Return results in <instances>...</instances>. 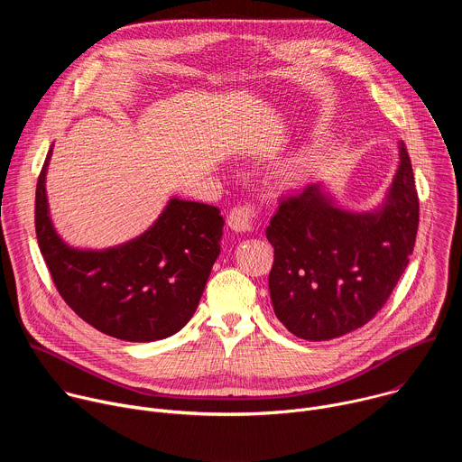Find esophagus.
I'll return each instance as SVG.
<instances>
[{
  "mask_svg": "<svg viewBox=\"0 0 462 462\" xmlns=\"http://www.w3.org/2000/svg\"><path fill=\"white\" fill-rule=\"evenodd\" d=\"M254 221H255V212L248 205L236 207L228 214V226L236 232H250L254 228Z\"/></svg>",
  "mask_w": 462,
  "mask_h": 462,
  "instance_id": "34e87169",
  "label": "esophagus"
}]
</instances>
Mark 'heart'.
<instances>
[{"instance_id": "obj_1", "label": "heart", "mask_w": 462, "mask_h": 462, "mask_svg": "<svg viewBox=\"0 0 462 462\" xmlns=\"http://www.w3.org/2000/svg\"><path fill=\"white\" fill-rule=\"evenodd\" d=\"M314 166V153L312 152H301L291 157L285 164V177L287 179H303Z\"/></svg>"}]
</instances>
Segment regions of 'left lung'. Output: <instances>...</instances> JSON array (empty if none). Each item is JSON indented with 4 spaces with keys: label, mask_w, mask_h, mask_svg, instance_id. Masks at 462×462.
Instances as JSON below:
<instances>
[{
    "label": "left lung",
    "mask_w": 462,
    "mask_h": 462,
    "mask_svg": "<svg viewBox=\"0 0 462 462\" xmlns=\"http://www.w3.org/2000/svg\"><path fill=\"white\" fill-rule=\"evenodd\" d=\"M417 228L419 195L402 141L397 173L371 212L337 207L321 182L287 197L265 232L274 246L269 291L278 319L309 342L365 325L406 271Z\"/></svg>",
    "instance_id": "8db88e82"
}]
</instances>
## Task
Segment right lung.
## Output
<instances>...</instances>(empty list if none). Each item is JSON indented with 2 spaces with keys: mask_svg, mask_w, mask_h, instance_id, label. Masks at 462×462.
<instances>
[{
  "mask_svg": "<svg viewBox=\"0 0 462 462\" xmlns=\"http://www.w3.org/2000/svg\"><path fill=\"white\" fill-rule=\"evenodd\" d=\"M52 146L36 184V237L52 282L84 321L125 342H155L189 321L221 252L219 208L171 197L141 236L104 250L56 232L45 189Z\"/></svg>",
  "mask_w": 462,
  "mask_h": 462,
  "instance_id": "obj_1",
  "label": "right lung"
}]
</instances>
